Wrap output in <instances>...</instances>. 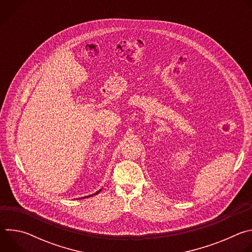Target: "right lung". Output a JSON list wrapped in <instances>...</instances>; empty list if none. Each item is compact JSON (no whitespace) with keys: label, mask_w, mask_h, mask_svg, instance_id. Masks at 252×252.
Listing matches in <instances>:
<instances>
[{"label":"right lung","mask_w":252,"mask_h":252,"mask_svg":"<svg viewBox=\"0 0 252 252\" xmlns=\"http://www.w3.org/2000/svg\"><path fill=\"white\" fill-rule=\"evenodd\" d=\"M99 191H100V190H98V191H97V192H96V193H94V194H97V193H98V192H99ZM92 195H93V194H92Z\"/></svg>","instance_id":"1"}]
</instances>
